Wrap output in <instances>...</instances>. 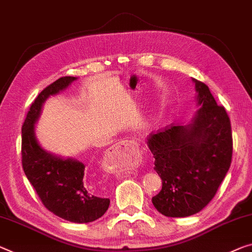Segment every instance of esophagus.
I'll use <instances>...</instances> for the list:
<instances>
[{"instance_id":"34e87169","label":"esophagus","mask_w":252,"mask_h":252,"mask_svg":"<svg viewBox=\"0 0 252 252\" xmlns=\"http://www.w3.org/2000/svg\"><path fill=\"white\" fill-rule=\"evenodd\" d=\"M117 158H124L129 162H136L139 161L141 156H139V149L138 144L133 139H123L117 144L111 146L110 149L104 153L103 157V169L104 171H113V166L111 164L117 160Z\"/></svg>"}]
</instances>
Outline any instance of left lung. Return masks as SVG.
<instances>
[{
  "instance_id": "obj_1",
  "label": "left lung",
  "mask_w": 252,
  "mask_h": 252,
  "mask_svg": "<svg viewBox=\"0 0 252 252\" xmlns=\"http://www.w3.org/2000/svg\"><path fill=\"white\" fill-rule=\"evenodd\" d=\"M197 111L185 126L151 134L148 146L162 179L161 191L152 198L158 213L187 218L203 210L220 187L232 160L231 123L206 84L192 79Z\"/></svg>"
}]
</instances>
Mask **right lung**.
<instances>
[{"label":"right lung","mask_w":252,"mask_h":252,"mask_svg":"<svg viewBox=\"0 0 252 252\" xmlns=\"http://www.w3.org/2000/svg\"><path fill=\"white\" fill-rule=\"evenodd\" d=\"M77 80L64 76L42 90L34 99L22 126V168L42 204L54 214L73 223H90L109 207V198L92 195L83 184L84 165L74 158L46 151L36 136V124L42 106Z\"/></svg>","instance_id":"1"}]
</instances>
